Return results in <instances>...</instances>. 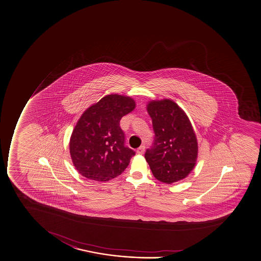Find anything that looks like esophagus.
Instances as JSON below:
<instances>
[{
	"label": "esophagus",
	"mask_w": 261,
	"mask_h": 261,
	"mask_svg": "<svg viewBox=\"0 0 261 261\" xmlns=\"http://www.w3.org/2000/svg\"><path fill=\"white\" fill-rule=\"evenodd\" d=\"M145 146H141V147H139L137 149V153L138 154H143L144 152H145Z\"/></svg>",
	"instance_id": "esophagus-1"
}]
</instances>
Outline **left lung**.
Wrapping results in <instances>:
<instances>
[{
	"label": "left lung",
	"mask_w": 261,
	"mask_h": 261,
	"mask_svg": "<svg viewBox=\"0 0 261 261\" xmlns=\"http://www.w3.org/2000/svg\"><path fill=\"white\" fill-rule=\"evenodd\" d=\"M147 109L155 135L145 153L152 174L167 184L184 179L198 157L196 135L188 115L169 99L149 101Z\"/></svg>",
	"instance_id": "obj_1"
}]
</instances>
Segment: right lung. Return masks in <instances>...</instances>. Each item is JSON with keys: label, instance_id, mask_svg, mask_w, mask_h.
Listing matches in <instances>:
<instances>
[{"label": "right lung", "instance_id": "add662e5", "mask_svg": "<svg viewBox=\"0 0 261 261\" xmlns=\"http://www.w3.org/2000/svg\"><path fill=\"white\" fill-rule=\"evenodd\" d=\"M135 109L131 97L109 94L82 114L69 142L73 166L82 176L104 182L123 173L135 152L125 146L120 120Z\"/></svg>", "mask_w": 261, "mask_h": 261}]
</instances>
